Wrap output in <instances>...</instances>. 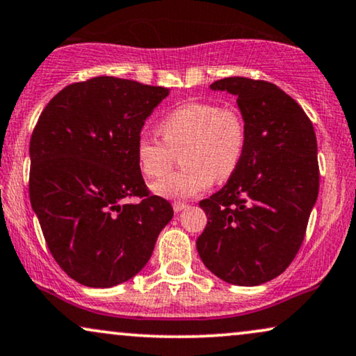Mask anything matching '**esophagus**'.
Here are the masks:
<instances>
[{"label": "esophagus", "instance_id": "esophagus-1", "mask_svg": "<svg viewBox=\"0 0 356 356\" xmlns=\"http://www.w3.org/2000/svg\"><path fill=\"white\" fill-rule=\"evenodd\" d=\"M186 207H187V204H184V202H174V204H172V209H174L175 213L182 211L184 209H186Z\"/></svg>", "mask_w": 356, "mask_h": 356}]
</instances>
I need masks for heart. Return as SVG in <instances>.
<instances>
[{
  "label": "heart",
  "instance_id": "b5f03b06",
  "mask_svg": "<svg viewBox=\"0 0 356 356\" xmlns=\"http://www.w3.org/2000/svg\"><path fill=\"white\" fill-rule=\"evenodd\" d=\"M163 139L141 134L136 143L143 174L159 179L172 165L174 151H182V164L156 182L152 192L164 199H191L211 186L213 179L227 181L236 172L246 147V126L235 108L191 102L174 108L161 121Z\"/></svg>",
  "mask_w": 356,
  "mask_h": 356
}]
</instances>
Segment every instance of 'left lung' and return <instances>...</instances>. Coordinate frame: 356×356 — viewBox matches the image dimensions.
I'll return each instance as SVG.
<instances>
[{
  "label": "left lung",
  "instance_id": "8db88e82",
  "mask_svg": "<svg viewBox=\"0 0 356 356\" xmlns=\"http://www.w3.org/2000/svg\"><path fill=\"white\" fill-rule=\"evenodd\" d=\"M236 97L245 154L228 182L200 202L202 263L235 286L271 281L296 258L318 195L317 139L304 110L274 83L228 77L210 85Z\"/></svg>",
  "mask_w": 356,
  "mask_h": 356
}]
</instances>
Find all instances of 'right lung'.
I'll list each match as a JSON object with an SVG mask.
<instances>
[{
  "label": "right lung",
  "instance_id": "1",
  "mask_svg": "<svg viewBox=\"0 0 356 356\" xmlns=\"http://www.w3.org/2000/svg\"><path fill=\"white\" fill-rule=\"evenodd\" d=\"M170 90L95 77L57 93L29 145L31 205L54 259L87 287L136 276L174 210L149 195L136 157L147 116ZM141 196L139 204H129Z\"/></svg>",
  "mask_w": 356,
  "mask_h": 356
}]
</instances>
